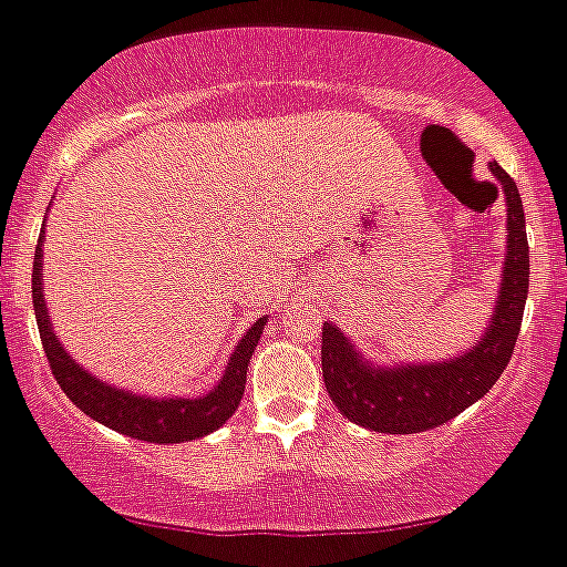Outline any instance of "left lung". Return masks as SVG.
Segmentation results:
<instances>
[{
    "mask_svg": "<svg viewBox=\"0 0 567 567\" xmlns=\"http://www.w3.org/2000/svg\"><path fill=\"white\" fill-rule=\"evenodd\" d=\"M508 199V256L494 322L474 351L440 365L373 368L362 362L348 337L322 324V377L333 405L357 425L379 433H420L445 425L467 405L482 400L508 368L528 299V236L516 182L491 162Z\"/></svg>",
    "mask_w": 567,
    "mask_h": 567,
    "instance_id": "obj_1",
    "label": "left lung"
}]
</instances>
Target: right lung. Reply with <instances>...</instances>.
I'll use <instances>...</instances> for the list:
<instances>
[{
  "mask_svg": "<svg viewBox=\"0 0 567 567\" xmlns=\"http://www.w3.org/2000/svg\"><path fill=\"white\" fill-rule=\"evenodd\" d=\"M42 243V236H39ZM42 248H37L33 256V311H37L39 339L45 348L48 365H51L53 379L59 388L68 393V400L76 408L93 416L102 425L113 427V431L134 436V440L145 442H190L199 440L205 433H214L216 427L234 416V411L243 402L245 393V373H248V362L254 357V348L259 342L265 319L250 328L243 337V342L236 344L234 357L228 362L223 382L210 393L199 396V400H145L136 393L116 391V388L105 385L96 377L85 373L65 353V348H59V339L53 337L51 322L45 313V299H42Z\"/></svg>",
  "mask_w": 567,
  "mask_h": 567,
  "instance_id": "1",
  "label": "right lung"
}]
</instances>
